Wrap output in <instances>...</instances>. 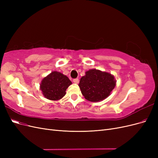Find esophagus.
Returning <instances> with one entry per match:
<instances>
[{
  "mask_svg": "<svg viewBox=\"0 0 158 158\" xmlns=\"http://www.w3.org/2000/svg\"><path fill=\"white\" fill-rule=\"evenodd\" d=\"M73 82L75 83V84H78L79 82V79L78 78H74L73 80Z\"/></svg>",
  "mask_w": 158,
  "mask_h": 158,
  "instance_id": "esophagus-1",
  "label": "esophagus"
}]
</instances>
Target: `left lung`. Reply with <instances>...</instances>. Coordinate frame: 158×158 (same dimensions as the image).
Instances as JSON below:
<instances>
[{"label":"left lung","mask_w":158,"mask_h":158,"mask_svg":"<svg viewBox=\"0 0 158 158\" xmlns=\"http://www.w3.org/2000/svg\"><path fill=\"white\" fill-rule=\"evenodd\" d=\"M115 84V80L111 74L92 69L87 71L81 78L78 85L85 99L95 102L107 98Z\"/></svg>","instance_id":"8db88e82"}]
</instances>
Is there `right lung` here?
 <instances>
[{"instance_id": "obj_1", "label": "right lung", "mask_w": 158, "mask_h": 158, "mask_svg": "<svg viewBox=\"0 0 158 158\" xmlns=\"http://www.w3.org/2000/svg\"><path fill=\"white\" fill-rule=\"evenodd\" d=\"M70 84L72 82L67 76L55 71L43 79L40 89L47 99L59 100L64 96Z\"/></svg>"}]
</instances>
